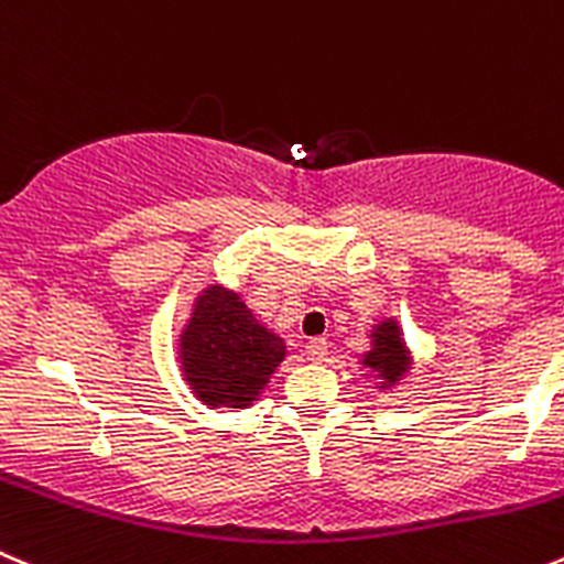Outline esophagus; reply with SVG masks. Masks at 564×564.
Returning a JSON list of instances; mask_svg holds the SVG:
<instances>
[{
	"label": "esophagus",
	"instance_id": "34e87169",
	"mask_svg": "<svg viewBox=\"0 0 564 564\" xmlns=\"http://www.w3.org/2000/svg\"><path fill=\"white\" fill-rule=\"evenodd\" d=\"M304 354H307V359H313V362H324L326 354H329V343H326L324 337H313V340H307V346H304Z\"/></svg>",
	"mask_w": 564,
	"mask_h": 564
}]
</instances>
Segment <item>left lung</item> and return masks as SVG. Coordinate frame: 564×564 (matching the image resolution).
<instances>
[{
  "mask_svg": "<svg viewBox=\"0 0 564 564\" xmlns=\"http://www.w3.org/2000/svg\"><path fill=\"white\" fill-rule=\"evenodd\" d=\"M366 366L377 368L379 377H382L384 382H395V379H401V373H404L406 368V357L399 340V326L395 324L377 326V332H373V348L368 351Z\"/></svg>",
  "mask_w": 564,
  "mask_h": 564,
  "instance_id": "8db88e82",
  "label": "left lung"
}]
</instances>
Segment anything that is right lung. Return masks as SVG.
<instances>
[{
  "mask_svg": "<svg viewBox=\"0 0 564 564\" xmlns=\"http://www.w3.org/2000/svg\"><path fill=\"white\" fill-rule=\"evenodd\" d=\"M285 357L282 337L265 332L238 296L213 285L198 296L182 335L185 377L210 406H246Z\"/></svg>",
  "mask_w": 564,
  "mask_h": 564,
  "instance_id": "1",
  "label": "right lung"
}]
</instances>
